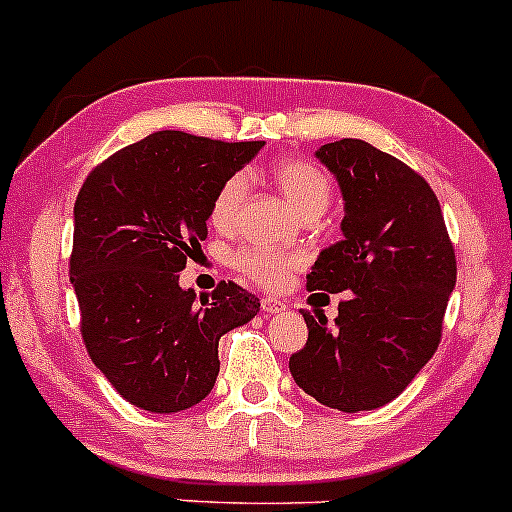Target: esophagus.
<instances>
[{"mask_svg": "<svg viewBox=\"0 0 512 512\" xmlns=\"http://www.w3.org/2000/svg\"><path fill=\"white\" fill-rule=\"evenodd\" d=\"M288 308V303L286 300H281V298H263L261 300V310L266 315H276V313H281V310H286Z\"/></svg>", "mask_w": 512, "mask_h": 512, "instance_id": "esophagus-1", "label": "esophagus"}]
</instances>
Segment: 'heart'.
I'll list each match as a JSON object with an SVG mask.
<instances>
[{"label": "heart", "mask_w": 512, "mask_h": 512, "mask_svg": "<svg viewBox=\"0 0 512 512\" xmlns=\"http://www.w3.org/2000/svg\"><path fill=\"white\" fill-rule=\"evenodd\" d=\"M268 177L276 184L278 192L293 204V209L303 217L313 219L330 204L333 184L318 165L298 157H281L268 165ZM246 197V179L241 175L226 177L214 192L209 204V224L219 231L234 229ZM234 268L249 276L251 281L266 288H276L286 281L288 271L298 266V256L268 249V246H244L234 254Z\"/></svg>", "instance_id": "heart-1"}]
</instances>
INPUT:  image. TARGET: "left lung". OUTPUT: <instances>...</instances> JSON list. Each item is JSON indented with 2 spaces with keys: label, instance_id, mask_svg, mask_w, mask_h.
Segmentation results:
<instances>
[{
  "label": "left lung",
  "instance_id": "8db88e82",
  "mask_svg": "<svg viewBox=\"0 0 512 512\" xmlns=\"http://www.w3.org/2000/svg\"><path fill=\"white\" fill-rule=\"evenodd\" d=\"M345 199L342 241L320 251L308 291L345 293L335 328L300 310L308 342L291 357L300 389L355 414L384 407L441 342L456 254L439 199L419 172L365 140L320 147Z\"/></svg>",
  "mask_w": 512,
  "mask_h": 512
}]
</instances>
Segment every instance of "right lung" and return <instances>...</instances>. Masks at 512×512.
<instances>
[{
	"label": "right lung",
	"mask_w": 512,
	"mask_h": 512,
	"mask_svg": "<svg viewBox=\"0 0 512 512\" xmlns=\"http://www.w3.org/2000/svg\"><path fill=\"white\" fill-rule=\"evenodd\" d=\"M266 142L160 130L93 167L73 204L68 273L93 365L135 407L172 414L212 392L219 337L261 303L234 281L212 295L179 288L207 239L209 204Z\"/></svg>",
	"instance_id": "1"
}]
</instances>
